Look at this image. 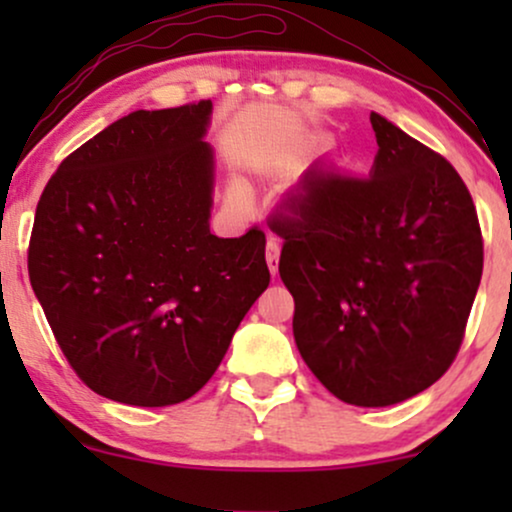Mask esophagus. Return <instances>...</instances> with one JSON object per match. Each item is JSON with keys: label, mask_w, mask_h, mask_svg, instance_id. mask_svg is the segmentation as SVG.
I'll list each match as a JSON object with an SVG mask.
<instances>
[{"label": "esophagus", "mask_w": 512, "mask_h": 512, "mask_svg": "<svg viewBox=\"0 0 512 512\" xmlns=\"http://www.w3.org/2000/svg\"><path fill=\"white\" fill-rule=\"evenodd\" d=\"M267 264L269 272L276 274V269H279V243L274 238L267 243Z\"/></svg>", "instance_id": "34e87169"}]
</instances>
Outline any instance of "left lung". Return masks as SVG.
<instances>
[{"instance_id":"obj_1","label":"left lung","mask_w":512,"mask_h":512,"mask_svg":"<svg viewBox=\"0 0 512 512\" xmlns=\"http://www.w3.org/2000/svg\"><path fill=\"white\" fill-rule=\"evenodd\" d=\"M370 125V175L310 170L272 231L303 361L342 402L390 407L455 361L484 240L457 170L378 113Z\"/></svg>"}]
</instances>
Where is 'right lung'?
Segmentation results:
<instances>
[{
    "mask_svg": "<svg viewBox=\"0 0 512 512\" xmlns=\"http://www.w3.org/2000/svg\"><path fill=\"white\" fill-rule=\"evenodd\" d=\"M211 101L137 110L81 144L35 209L28 276L98 395L168 407L202 390L269 286L264 233L209 231Z\"/></svg>",
    "mask_w": 512,
    "mask_h": 512,
    "instance_id": "obj_1",
    "label": "right lung"
}]
</instances>
